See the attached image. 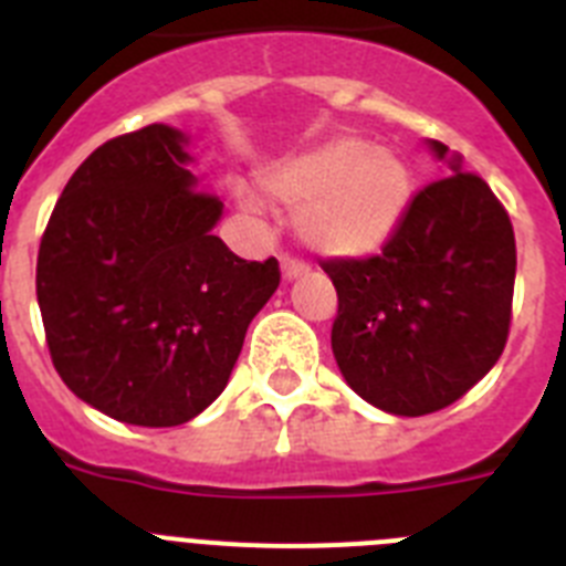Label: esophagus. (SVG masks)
Here are the masks:
<instances>
[{
  "mask_svg": "<svg viewBox=\"0 0 566 566\" xmlns=\"http://www.w3.org/2000/svg\"><path fill=\"white\" fill-rule=\"evenodd\" d=\"M280 274H283V280H297L308 274V266L294 258H280Z\"/></svg>",
  "mask_w": 566,
  "mask_h": 566,
  "instance_id": "1",
  "label": "esophagus"
}]
</instances>
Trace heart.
Instances as JSON below:
<instances>
[{
    "instance_id": "1",
    "label": "heart",
    "mask_w": 566,
    "mask_h": 566,
    "mask_svg": "<svg viewBox=\"0 0 566 566\" xmlns=\"http://www.w3.org/2000/svg\"><path fill=\"white\" fill-rule=\"evenodd\" d=\"M260 189L274 207L297 214V234L312 252L334 260L368 258L391 240L411 203L408 164L385 147H368L354 135H334L317 147L272 164ZM247 212L263 201L234 192Z\"/></svg>"
}]
</instances>
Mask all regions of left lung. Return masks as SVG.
Listing matches in <instances>:
<instances>
[{
    "label": "left lung",
    "mask_w": 566,
    "mask_h": 566,
    "mask_svg": "<svg viewBox=\"0 0 566 566\" xmlns=\"http://www.w3.org/2000/svg\"><path fill=\"white\" fill-rule=\"evenodd\" d=\"M451 178L405 209L382 254L326 260L339 308L332 352L374 408L424 417L448 408L502 357L516 283V238L496 195L462 155L428 138Z\"/></svg>",
    "instance_id": "8db88e82"
}]
</instances>
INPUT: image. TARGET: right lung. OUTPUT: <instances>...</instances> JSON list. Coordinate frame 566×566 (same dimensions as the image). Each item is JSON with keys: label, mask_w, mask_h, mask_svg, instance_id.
I'll use <instances>...</instances> for the list:
<instances>
[{"label": "right lung", "mask_w": 566, "mask_h": 566, "mask_svg": "<svg viewBox=\"0 0 566 566\" xmlns=\"http://www.w3.org/2000/svg\"><path fill=\"white\" fill-rule=\"evenodd\" d=\"M169 124L102 144L44 229L36 297L59 377L96 411L172 428L221 397L277 260H243L212 229L218 195Z\"/></svg>", "instance_id": "add662e5"}]
</instances>
